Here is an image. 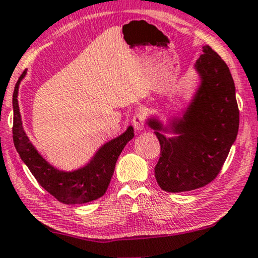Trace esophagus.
I'll return each instance as SVG.
<instances>
[{"mask_svg": "<svg viewBox=\"0 0 258 258\" xmlns=\"http://www.w3.org/2000/svg\"><path fill=\"white\" fill-rule=\"evenodd\" d=\"M132 123H133V126H135L136 130H138V131H142V130H144V127H145L146 116L143 113L137 112L132 118Z\"/></svg>", "mask_w": 258, "mask_h": 258, "instance_id": "34e87169", "label": "esophagus"}]
</instances>
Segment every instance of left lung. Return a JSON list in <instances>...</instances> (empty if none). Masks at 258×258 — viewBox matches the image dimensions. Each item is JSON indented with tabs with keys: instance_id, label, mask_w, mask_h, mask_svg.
I'll list each match as a JSON object with an SVG mask.
<instances>
[{
	"instance_id": "left-lung-1",
	"label": "left lung",
	"mask_w": 258,
	"mask_h": 258,
	"mask_svg": "<svg viewBox=\"0 0 258 258\" xmlns=\"http://www.w3.org/2000/svg\"><path fill=\"white\" fill-rule=\"evenodd\" d=\"M195 63L201 84L180 120H174L167 138L158 120L149 119L155 130L161 157L155 167L157 183L170 193L194 190L214 180L237 138L239 109L229 67L206 45Z\"/></svg>"
}]
</instances>
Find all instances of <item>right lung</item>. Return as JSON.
I'll list each match as a JSON object with an SVG mask.
<instances>
[{"label": "right lung", "instance_id": "right-lung-1", "mask_svg": "<svg viewBox=\"0 0 258 258\" xmlns=\"http://www.w3.org/2000/svg\"><path fill=\"white\" fill-rule=\"evenodd\" d=\"M25 75L26 70L16 82L13 93V140L16 151L38 183L58 201L67 205H76L87 204L101 198L108 188L119 155L127 143L135 137L133 127L130 126L118 138L106 143L86 167L69 172L58 170L38 153L22 127L18 91L19 84Z\"/></svg>", "mask_w": 258, "mask_h": 258}]
</instances>
